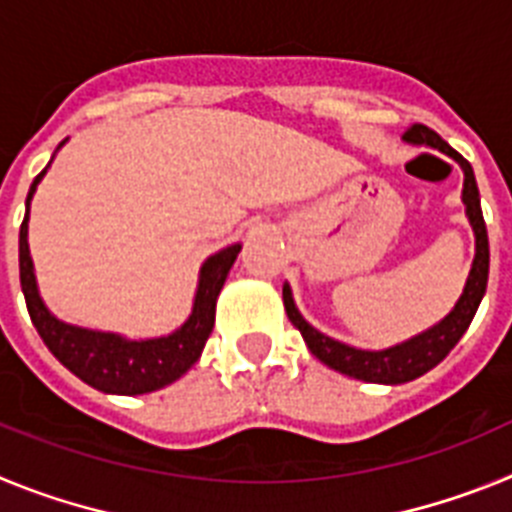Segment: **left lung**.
Returning <instances> with one entry per match:
<instances>
[{"mask_svg": "<svg viewBox=\"0 0 512 512\" xmlns=\"http://www.w3.org/2000/svg\"><path fill=\"white\" fill-rule=\"evenodd\" d=\"M405 140L418 143V146L438 148V151L454 158V161H459L461 169H464V194L461 197H464L469 223H472L474 235H477V256H474L464 295L456 302L454 310L441 323L433 325L431 330H425V333L400 343V346L387 348V351H361V348H351L346 343L333 341V338L323 336L320 330L312 328L310 323H305V318L297 312L289 287L282 289L287 318L302 333L312 356H318L323 364H328L336 372L377 384L410 382V379L420 377V374H425L436 364H441L449 356L451 348L459 343V338L467 333L474 312H477L479 302H482V295H485L487 274H490V243H487L485 217H482V207H479V189L477 182H474V171L469 161L461 153H456L436 130L425 128L420 122H415V125L405 130Z\"/></svg>", "mask_w": 512, "mask_h": 512, "instance_id": "8db88e82", "label": "left lung"}]
</instances>
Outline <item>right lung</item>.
Returning <instances> with one entry per match:
<instances>
[{"mask_svg":"<svg viewBox=\"0 0 512 512\" xmlns=\"http://www.w3.org/2000/svg\"><path fill=\"white\" fill-rule=\"evenodd\" d=\"M45 171L35 176L27 192V210L35 187ZM241 246H228L210 256L202 266L200 287L194 297V310L182 328L166 338L153 341H125L112 333H94L74 325H63L56 320L38 297L33 274V259L27 251V212L20 225V284L25 295L27 312L35 330L53 356L69 372H74L81 382L92 384L94 390L110 395H143V392L161 390L174 379L182 377L194 361L200 359L202 348L215 325V302L230 266L238 256Z\"/></svg>","mask_w":512,"mask_h":512,"instance_id":"add662e5","label":"right lung"}]
</instances>
